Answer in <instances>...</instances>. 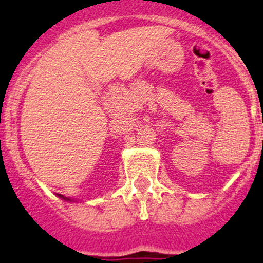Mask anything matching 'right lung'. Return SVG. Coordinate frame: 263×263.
Listing matches in <instances>:
<instances>
[{"label": "right lung", "mask_w": 263, "mask_h": 263, "mask_svg": "<svg viewBox=\"0 0 263 263\" xmlns=\"http://www.w3.org/2000/svg\"><path fill=\"white\" fill-rule=\"evenodd\" d=\"M59 197H62V199H64V200H67V201H71V199H68V197H64L63 195H59Z\"/></svg>", "instance_id": "obj_1"}]
</instances>
